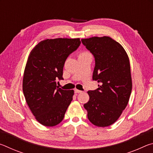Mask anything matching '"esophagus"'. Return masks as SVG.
I'll return each instance as SVG.
<instances>
[{"instance_id": "esophagus-1", "label": "esophagus", "mask_w": 153, "mask_h": 153, "mask_svg": "<svg viewBox=\"0 0 153 153\" xmlns=\"http://www.w3.org/2000/svg\"><path fill=\"white\" fill-rule=\"evenodd\" d=\"M74 92H75V93H81L82 91H81V90H77V89H75Z\"/></svg>"}]
</instances>
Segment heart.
I'll return each mask as SVG.
<instances>
[{
	"mask_svg": "<svg viewBox=\"0 0 153 153\" xmlns=\"http://www.w3.org/2000/svg\"><path fill=\"white\" fill-rule=\"evenodd\" d=\"M85 53H85V52H83V53H80V55H83V54H85Z\"/></svg>",
	"mask_w": 153,
	"mask_h": 153,
	"instance_id": "obj_1",
	"label": "heart"
}]
</instances>
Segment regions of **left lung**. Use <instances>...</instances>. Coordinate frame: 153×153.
I'll return each instance as SVG.
<instances>
[{"label":"left lung","mask_w":153,"mask_h":153,"mask_svg":"<svg viewBox=\"0 0 153 153\" xmlns=\"http://www.w3.org/2000/svg\"><path fill=\"white\" fill-rule=\"evenodd\" d=\"M81 40L95 59L92 79L100 84L97 90L88 92L90 99L84 107L92 124L109 126L120 117L131 94L132 82L128 56L123 46L108 36Z\"/></svg>","instance_id":"8db88e82"}]
</instances>
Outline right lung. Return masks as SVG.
<instances>
[{
	"label": "right lung",
	"mask_w": 153,
	"mask_h": 153,
	"mask_svg": "<svg viewBox=\"0 0 153 153\" xmlns=\"http://www.w3.org/2000/svg\"><path fill=\"white\" fill-rule=\"evenodd\" d=\"M79 38L41 41L31 51L23 78V92L28 107L38 122L53 127L60 123L73 100L74 91L56 85L63 79L65 62L79 47Z\"/></svg>",
	"instance_id": "right-lung-1"
}]
</instances>
